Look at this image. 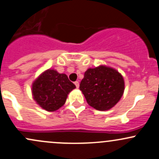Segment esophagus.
<instances>
[{"mask_svg": "<svg viewBox=\"0 0 159 159\" xmlns=\"http://www.w3.org/2000/svg\"><path fill=\"white\" fill-rule=\"evenodd\" d=\"M75 86H76L77 88H79V82H78V81H75Z\"/></svg>", "mask_w": 159, "mask_h": 159, "instance_id": "1", "label": "esophagus"}]
</instances>
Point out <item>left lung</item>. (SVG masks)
<instances>
[{
	"instance_id": "1",
	"label": "left lung",
	"mask_w": 159,
	"mask_h": 159,
	"mask_svg": "<svg viewBox=\"0 0 159 159\" xmlns=\"http://www.w3.org/2000/svg\"><path fill=\"white\" fill-rule=\"evenodd\" d=\"M79 88L90 106L104 111L115 106L123 96L124 80L116 70L101 66L85 71Z\"/></svg>"
}]
</instances>
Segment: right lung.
Returning a JSON list of instances; mask_svg holds the SVG:
<instances>
[{
  "label": "right lung",
  "mask_w": 159,
  "mask_h": 159,
  "mask_svg": "<svg viewBox=\"0 0 159 159\" xmlns=\"http://www.w3.org/2000/svg\"><path fill=\"white\" fill-rule=\"evenodd\" d=\"M75 88L66 74L49 69L44 71L32 87L36 103L47 111H56L65 104L68 93Z\"/></svg>",
  "instance_id": "1"
}]
</instances>
